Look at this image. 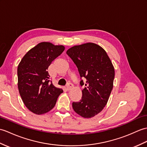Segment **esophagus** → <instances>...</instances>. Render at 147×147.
Returning a JSON list of instances; mask_svg holds the SVG:
<instances>
[{"label":"esophagus","mask_w":147,"mask_h":147,"mask_svg":"<svg viewBox=\"0 0 147 147\" xmlns=\"http://www.w3.org/2000/svg\"><path fill=\"white\" fill-rule=\"evenodd\" d=\"M73 87V85L71 84V83H67V85H66V89L68 91H69V90H71V89H72Z\"/></svg>","instance_id":"esophagus-1"}]
</instances>
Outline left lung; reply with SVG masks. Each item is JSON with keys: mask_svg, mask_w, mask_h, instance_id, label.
<instances>
[{"mask_svg": "<svg viewBox=\"0 0 147 147\" xmlns=\"http://www.w3.org/2000/svg\"><path fill=\"white\" fill-rule=\"evenodd\" d=\"M76 64L81 78L86 80L79 102H73L74 111L90 118L103 110L113 87L115 69L107 53L93 42L74 46L66 51ZM84 85L83 81L80 82Z\"/></svg>", "mask_w": 147, "mask_h": 147, "instance_id": "1", "label": "left lung"}]
</instances>
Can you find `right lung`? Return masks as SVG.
<instances>
[{
	"label": "right lung",
	"mask_w": 147,
	"mask_h": 147,
	"mask_svg": "<svg viewBox=\"0 0 147 147\" xmlns=\"http://www.w3.org/2000/svg\"><path fill=\"white\" fill-rule=\"evenodd\" d=\"M65 47L49 42H42L30 49L18 67V89L23 103L36 115L49 112L54 107L63 90L49 83L48 69Z\"/></svg>",
	"instance_id": "right-lung-1"
}]
</instances>
